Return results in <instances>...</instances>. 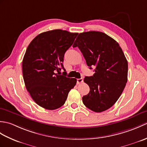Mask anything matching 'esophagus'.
<instances>
[{
  "label": "esophagus",
  "mask_w": 147,
  "mask_h": 147,
  "mask_svg": "<svg viewBox=\"0 0 147 147\" xmlns=\"http://www.w3.org/2000/svg\"><path fill=\"white\" fill-rule=\"evenodd\" d=\"M83 82V78H79L77 79V84H80Z\"/></svg>",
  "instance_id": "1"
}]
</instances>
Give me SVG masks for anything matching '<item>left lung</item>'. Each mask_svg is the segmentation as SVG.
<instances>
[{
  "mask_svg": "<svg viewBox=\"0 0 147 147\" xmlns=\"http://www.w3.org/2000/svg\"><path fill=\"white\" fill-rule=\"evenodd\" d=\"M78 47L92 69V76L84 82L90 87L83 96L84 105L95 112L111 108L122 94L127 81V61L119 43L105 33L87 32L80 33L73 45Z\"/></svg>",
  "mask_w": 147,
  "mask_h": 147,
  "instance_id": "obj_1",
  "label": "left lung"
}]
</instances>
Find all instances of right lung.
I'll list each match as a JSON object with an SVG mask.
<instances>
[{
  "instance_id": "add662e5",
  "label": "right lung",
  "mask_w": 147,
  "mask_h": 147,
  "mask_svg": "<svg viewBox=\"0 0 147 147\" xmlns=\"http://www.w3.org/2000/svg\"><path fill=\"white\" fill-rule=\"evenodd\" d=\"M78 33L54 30L39 34L29 44L22 63L26 88L37 104L55 110L64 104L77 80L55 73L63 69L64 54Z\"/></svg>"
}]
</instances>
